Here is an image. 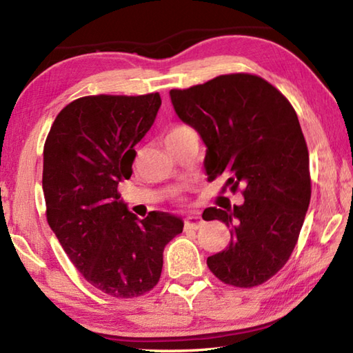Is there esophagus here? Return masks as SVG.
<instances>
[{"label":"esophagus","mask_w":353,"mask_h":353,"mask_svg":"<svg viewBox=\"0 0 353 353\" xmlns=\"http://www.w3.org/2000/svg\"><path fill=\"white\" fill-rule=\"evenodd\" d=\"M204 224V221L199 216V214H190L185 219V229H199Z\"/></svg>","instance_id":"obj_1"}]
</instances>
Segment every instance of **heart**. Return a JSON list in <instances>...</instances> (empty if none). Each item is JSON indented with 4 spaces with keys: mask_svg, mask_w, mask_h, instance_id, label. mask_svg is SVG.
Returning <instances> with one entry per match:
<instances>
[{
    "mask_svg": "<svg viewBox=\"0 0 353 353\" xmlns=\"http://www.w3.org/2000/svg\"><path fill=\"white\" fill-rule=\"evenodd\" d=\"M185 130H190V129H187V128H182V126H179V128H174L170 132V135H176V134H182V132H185Z\"/></svg>",
    "mask_w": 353,
    "mask_h": 353,
    "instance_id": "obj_1",
    "label": "heart"
}]
</instances>
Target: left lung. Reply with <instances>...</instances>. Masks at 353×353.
<instances>
[{"label":"left lung","mask_w":353,"mask_h":353,"mask_svg":"<svg viewBox=\"0 0 353 353\" xmlns=\"http://www.w3.org/2000/svg\"><path fill=\"white\" fill-rule=\"evenodd\" d=\"M170 98L177 117L204 141L208 181L225 174L227 187H244L241 205L202 213L230 227L229 248L208 256L207 265L227 285H261L288 261L312 198L296 112L270 82L244 73L171 90Z\"/></svg>","instance_id":"1"}]
</instances>
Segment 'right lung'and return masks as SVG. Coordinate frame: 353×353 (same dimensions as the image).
Listing matches in <instances>:
<instances>
[{
  "label": "right lung",
  "instance_id": "1",
  "mask_svg": "<svg viewBox=\"0 0 353 353\" xmlns=\"http://www.w3.org/2000/svg\"><path fill=\"white\" fill-rule=\"evenodd\" d=\"M160 105L159 93L83 97L62 109L45 143L48 224L83 279L112 297L151 291L165 246L183 230V221L165 212L140 219L118 194Z\"/></svg>",
  "mask_w": 353,
  "mask_h": 353
}]
</instances>
